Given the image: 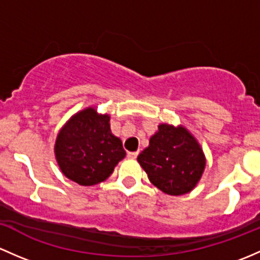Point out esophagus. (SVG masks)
<instances>
[{
    "mask_svg": "<svg viewBox=\"0 0 260 260\" xmlns=\"http://www.w3.org/2000/svg\"><path fill=\"white\" fill-rule=\"evenodd\" d=\"M139 155V151H133V152H127V156L130 157V159H136Z\"/></svg>",
    "mask_w": 260,
    "mask_h": 260,
    "instance_id": "esophagus-1",
    "label": "esophagus"
}]
</instances>
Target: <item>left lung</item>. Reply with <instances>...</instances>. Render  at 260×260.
Wrapping results in <instances>:
<instances>
[{"label": "left lung", "mask_w": 260, "mask_h": 260, "mask_svg": "<svg viewBox=\"0 0 260 260\" xmlns=\"http://www.w3.org/2000/svg\"><path fill=\"white\" fill-rule=\"evenodd\" d=\"M149 180L169 195L192 190L202 178L205 157L198 141L183 126L159 125L149 146L138 156Z\"/></svg>", "instance_id": "1"}]
</instances>
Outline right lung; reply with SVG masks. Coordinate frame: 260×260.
I'll use <instances>...</instances> for the list:
<instances>
[{
  "label": "right lung",
  "mask_w": 260,
  "mask_h": 260,
  "mask_svg": "<svg viewBox=\"0 0 260 260\" xmlns=\"http://www.w3.org/2000/svg\"><path fill=\"white\" fill-rule=\"evenodd\" d=\"M110 116L89 108L74 115L58 133L55 155L66 178L84 186L111 175L126 155L121 140L111 134Z\"/></svg>",
  "instance_id": "obj_1"
}]
</instances>
